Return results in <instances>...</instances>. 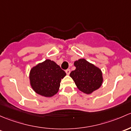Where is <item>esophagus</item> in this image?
Listing matches in <instances>:
<instances>
[{"label": "esophagus", "instance_id": "obj_1", "mask_svg": "<svg viewBox=\"0 0 131 131\" xmlns=\"http://www.w3.org/2000/svg\"><path fill=\"white\" fill-rule=\"evenodd\" d=\"M66 72L67 75H69L70 74V72H71V70H70L69 69H68L66 70Z\"/></svg>", "mask_w": 131, "mask_h": 131}]
</instances>
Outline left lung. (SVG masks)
Here are the masks:
<instances>
[{
	"mask_svg": "<svg viewBox=\"0 0 131 131\" xmlns=\"http://www.w3.org/2000/svg\"><path fill=\"white\" fill-rule=\"evenodd\" d=\"M74 66L75 69L70 73V76L79 90L90 95L102 86L103 81V74L99 67L84 59L75 60Z\"/></svg>",
	"mask_w": 131,
	"mask_h": 131,
	"instance_id": "1",
	"label": "left lung"
}]
</instances>
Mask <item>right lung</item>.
Listing matches in <instances>:
<instances>
[{"label":"right lung","instance_id":"add662e5","mask_svg":"<svg viewBox=\"0 0 131 131\" xmlns=\"http://www.w3.org/2000/svg\"><path fill=\"white\" fill-rule=\"evenodd\" d=\"M66 75L60 66L53 60L47 59L31 69L29 83L36 93L50 98L57 93L61 79Z\"/></svg>","mask_w":131,"mask_h":131}]
</instances>
